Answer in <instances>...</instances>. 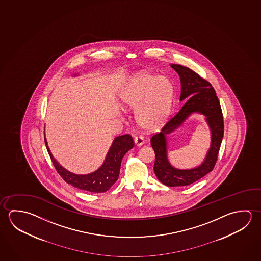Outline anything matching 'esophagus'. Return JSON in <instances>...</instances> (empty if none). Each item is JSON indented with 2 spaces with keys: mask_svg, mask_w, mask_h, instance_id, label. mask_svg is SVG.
I'll list each match as a JSON object with an SVG mask.
<instances>
[{
  "mask_svg": "<svg viewBox=\"0 0 261 261\" xmlns=\"http://www.w3.org/2000/svg\"><path fill=\"white\" fill-rule=\"evenodd\" d=\"M135 144L137 145V146H141L143 144H144V137H135Z\"/></svg>",
  "mask_w": 261,
  "mask_h": 261,
  "instance_id": "34e87169",
  "label": "esophagus"
}]
</instances>
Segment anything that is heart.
<instances>
[{
  "label": "heart",
  "mask_w": 261,
  "mask_h": 261,
  "mask_svg": "<svg viewBox=\"0 0 261 261\" xmlns=\"http://www.w3.org/2000/svg\"><path fill=\"white\" fill-rule=\"evenodd\" d=\"M174 93L173 83L167 76L137 73L122 88L120 101L124 107L137 108L136 119L139 125L154 130L168 119Z\"/></svg>",
  "instance_id": "1"
}]
</instances>
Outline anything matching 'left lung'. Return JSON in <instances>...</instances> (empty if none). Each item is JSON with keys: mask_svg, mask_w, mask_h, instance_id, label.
Masks as SVG:
<instances>
[{"mask_svg": "<svg viewBox=\"0 0 261 261\" xmlns=\"http://www.w3.org/2000/svg\"><path fill=\"white\" fill-rule=\"evenodd\" d=\"M170 67L178 74L180 80L179 101H186L161 132L151 137V146L155 155L154 171L160 182L169 187L187 186L204 177L214 169L224 137V120L219 100L210 83L187 67L178 64H170ZM194 113L205 116L211 129V147L199 166L192 169H178L169 162L166 136L180 127Z\"/></svg>", "mask_w": 261, "mask_h": 261, "instance_id": "8db88e82", "label": "left lung"}]
</instances>
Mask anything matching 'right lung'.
<instances>
[{
	"label": "right lung",
	"mask_w": 261,
	"mask_h": 261,
	"mask_svg": "<svg viewBox=\"0 0 261 261\" xmlns=\"http://www.w3.org/2000/svg\"><path fill=\"white\" fill-rule=\"evenodd\" d=\"M74 76H77V74H74ZM45 142L54 167L66 182L80 190L97 193L106 192L116 182L119 177L122 160L124 155L135 146L130 135L115 137L101 167L93 172L82 175L70 172L63 168L52 155L49 146H47L46 137Z\"/></svg>",
	"instance_id": "add662e5"
}]
</instances>
